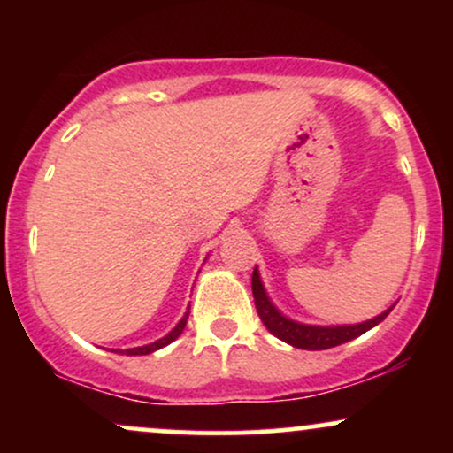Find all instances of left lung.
Wrapping results in <instances>:
<instances>
[{
  "instance_id": "8db88e82",
  "label": "left lung",
  "mask_w": 453,
  "mask_h": 453,
  "mask_svg": "<svg viewBox=\"0 0 453 453\" xmlns=\"http://www.w3.org/2000/svg\"><path fill=\"white\" fill-rule=\"evenodd\" d=\"M251 288H253V298H256V309L259 319L264 321V326L268 327L270 334H274L288 345L298 347V349H309V351H321L330 349V347L342 345V342L357 339L364 332H368L371 327L381 324L383 319L389 315V311L394 306H389L388 311H383L381 315L372 317V319L362 321V324H351V326H309L300 324V321L289 319L280 311L270 303L266 289H264L262 279H259L257 268L253 270L251 277Z\"/></svg>"
}]
</instances>
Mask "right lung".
<instances>
[{"label": "right lung", "mask_w": 453, "mask_h": 453, "mask_svg": "<svg viewBox=\"0 0 453 453\" xmlns=\"http://www.w3.org/2000/svg\"><path fill=\"white\" fill-rule=\"evenodd\" d=\"M187 317H189V309H187V313L183 315V319H180L179 324H176L173 330H170L168 334L164 336V339H159V341H155V342H149V345H142V347H134V349H112V351L114 353H126V356H147V353L157 351V349H161V347L170 345V342L179 339L180 332H183L185 326H187Z\"/></svg>", "instance_id": "right-lung-1"}]
</instances>
